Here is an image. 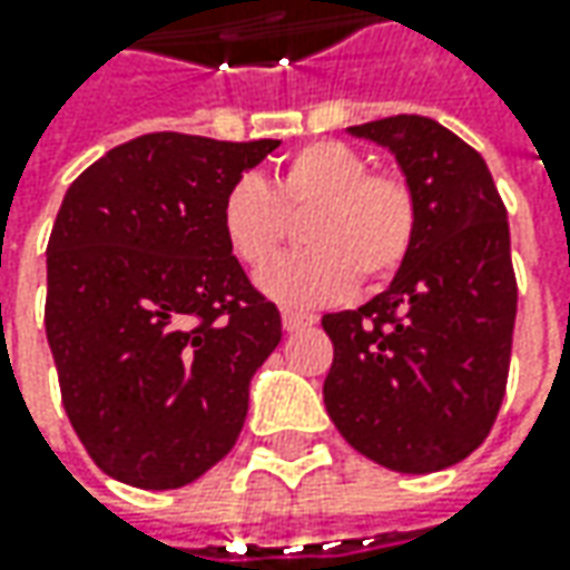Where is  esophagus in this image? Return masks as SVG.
<instances>
[{
  "label": "esophagus",
  "mask_w": 570,
  "mask_h": 570,
  "mask_svg": "<svg viewBox=\"0 0 570 570\" xmlns=\"http://www.w3.org/2000/svg\"><path fill=\"white\" fill-rule=\"evenodd\" d=\"M317 317L314 314H297V311H282V326L288 330V333H297V330H307V326H314Z\"/></svg>",
  "instance_id": "34e87169"
}]
</instances>
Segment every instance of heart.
I'll return each mask as SVG.
<instances>
[{
    "mask_svg": "<svg viewBox=\"0 0 570 570\" xmlns=\"http://www.w3.org/2000/svg\"><path fill=\"white\" fill-rule=\"evenodd\" d=\"M311 250L259 275L263 295L285 307H320L352 292L355 278L383 282L403 266L415 237V199L396 170H367V158L336 139L297 148L269 184L244 174L218 206L230 256L259 273L285 240L288 215Z\"/></svg>",
    "mask_w": 570,
    "mask_h": 570,
    "instance_id": "heart-1",
    "label": "heart"
}]
</instances>
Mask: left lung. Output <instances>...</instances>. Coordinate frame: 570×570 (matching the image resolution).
I'll list each match as a JSON object with an SVG mask.
<instances>
[{
    "mask_svg": "<svg viewBox=\"0 0 570 570\" xmlns=\"http://www.w3.org/2000/svg\"><path fill=\"white\" fill-rule=\"evenodd\" d=\"M386 148L415 199V237L390 288L326 314L323 403L340 434L393 472L448 470L492 431L517 317L508 212L482 155L428 117L348 126Z\"/></svg>",
    "mask_w": 570,
    "mask_h": 570,
    "instance_id": "8db88e82",
    "label": "left lung"
}]
</instances>
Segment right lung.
<instances>
[{
  "label": "right lung",
  "instance_id": "obj_1",
  "mask_svg": "<svg viewBox=\"0 0 570 570\" xmlns=\"http://www.w3.org/2000/svg\"><path fill=\"white\" fill-rule=\"evenodd\" d=\"M275 148L148 132L66 189L47 244V342L78 441L126 485H189L244 428L282 317L225 247L218 206Z\"/></svg>",
  "mask_w": 570,
  "mask_h": 570
}]
</instances>
